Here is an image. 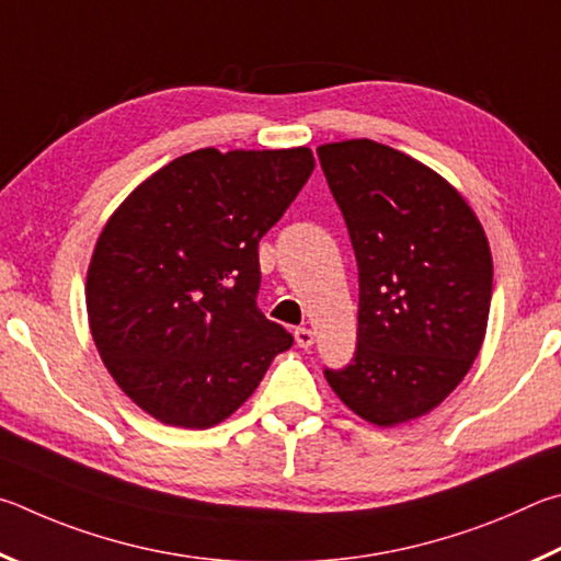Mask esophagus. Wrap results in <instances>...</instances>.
I'll list each match as a JSON object with an SVG mask.
<instances>
[{
  "mask_svg": "<svg viewBox=\"0 0 561 561\" xmlns=\"http://www.w3.org/2000/svg\"><path fill=\"white\" fill-rule=\"evenodd\" d=\"M296 342H298V347H312L316 345V332L312 330H308V328H298L296 330Z\"/></svg>",
  "mask_w": 561,
  "mask_h": 561,
  "instance_id": "esophagus-1",
  "label": "esophagus"
}]
</instances>
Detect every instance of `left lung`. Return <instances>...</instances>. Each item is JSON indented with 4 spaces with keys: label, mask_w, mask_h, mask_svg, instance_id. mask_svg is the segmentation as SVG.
Returning <instances> with one entry per match:
<instances>
[{
    "label": "left lung",
    "mask_w": 561,
    "mask_h": 561,
    "mask_svg": "<svg viewBox=\"0 0 561 561\" xmlns=\"http://www.w3.org/2000/svg\"><path fill=\"white\" fill-rule=\"evenodd\" d=\"M359 268L357 350L325 369L369 424L436 409L483 345L493 255L483 226L444 176L375 140L318 147Z\"/></svg>",
    "instance_id": "8db88e82"
}]
</instances>
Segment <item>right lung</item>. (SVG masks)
Wrapping results in <instances>:
<instances>
[{
	"label": "right lung",
	"instance_id": "obj_1",
	"mask_svg": "<svg viewBox=\"0 0 561 561\" xmlns=\"http://www.w3.org/2000/svg\"><path fill=\"white\" fill-rule=\"evenodd\" d=\"M316 170L308 147H204L145 180L98 236L91 335L127 397L167 426L229 419L293 335L255 306L259 241Z\"/></svg>",
	"mask_w": 561,
	"mask_h": 561
}]
</instances>
